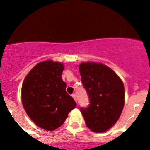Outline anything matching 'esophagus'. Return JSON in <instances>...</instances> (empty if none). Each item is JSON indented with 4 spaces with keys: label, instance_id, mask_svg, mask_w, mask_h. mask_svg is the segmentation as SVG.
<instances>
[{
    "label": "esophagus",
    "instance_id": "34e87169",
    "mask_svg": "<svg viewBox=\"0 0 150 150\" xmlns=\"http://www.w3.org/2000/svg\"><path fill=\"white\" fill-rule=\"evenodd\" d=\"M72 97H73V98L74 99V100H75V101H76V95H75V94H73Z\"/></svg>",
    "mask_w": 150,
    "mask_h": 150
}]
</instances>
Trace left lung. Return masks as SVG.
<instances>
[{
    "mask_svg": "<svg viewBox=\"0 0 150 150\" xmlns=\"http://www.w3.org/2000/svg\"><path fill=\"white\" fill-rule=\"evenodd\" d=\"M79 70L89 97V106L80 109L86 125L95 133L106 132L116 124L123 110L124 84L120 76L104 64L83 62Z\"/></svg>",
    "mask_w": 150,
    "mask_h": 150,
    "instance_id": "8db88e82",
    "label": "left lung"
}]
</instances>
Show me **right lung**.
Returning a JSON list of instances; mask_svg holds the SVG:
<instances>
[{
	"instance_id": "right-lung-1",
	"label": "right lung",
	"mask_w": 150,
	"mask_h": 150,
	"mask_svg": "<svg viewBox=\"0 0 150 150\" xmlns=\"http://www.w3.org/2000/svg\"><path fill=\"white\" fill-rule=\"evenodd\" d=\"M64 66L52 60L34 66L22 86V102L26 113L38 127L54 131L60 127L76 106L66 91L62 74Z\"/></svg>"
}]
</instances>
